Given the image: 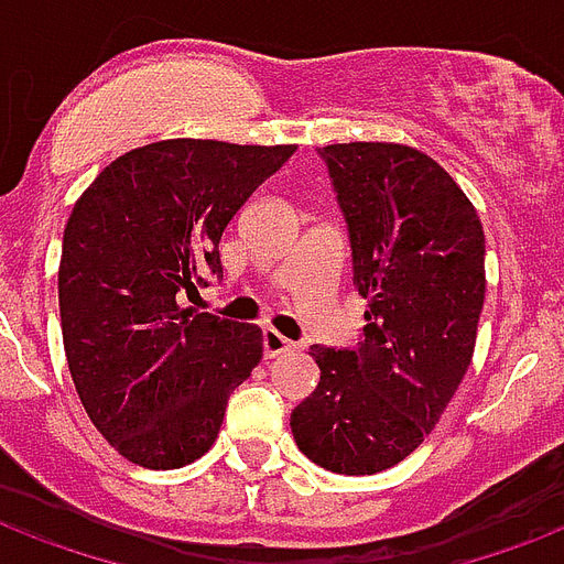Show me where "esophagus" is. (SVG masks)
I'll return each mask as SVG.
<instances>
[{
	"instance_id": "1",
	"label": "esophagus",
	"mask_w": 564,
	"mask_h": 564,
	"mask_svg": "<svg viewBox=\"0 0 564 564\" xmlns=\"http://www.w3.org/2000/svg\"><path fill=\"white\" fill-rule=\"evenodd\" d=\"M292 349H295V343H292V339H286L283 334H278L274 328L263 330V355L265 358H278V355H283V351H292Z\"/></svg>"
}]
</instances>
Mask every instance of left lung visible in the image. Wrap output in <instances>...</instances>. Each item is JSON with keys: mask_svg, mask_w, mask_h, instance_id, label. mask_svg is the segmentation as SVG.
<instances>
[{"mask_svg": "<svg viewBox=\"0 0 564 564\" xmlns=\"http://www.w3.org/2000/svg\"><path fill=\"white\" fill-rule=\"evenodd\" d=\"M349 230L351 286L367 299L358 346H311L319 384L290 416L330 473L399 464L435 429L476 346L482 221L435 159L402 144L319 148Z\"/></svg>", "mask_w": 564, "mask_h": 564, "instance_id": "8db88e82", "label": "left lung"}]
</instances>
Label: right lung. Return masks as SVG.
<instances>
[{
    "instance_id": "add662e5",
    "label": "right lung",
    "mask_w": 564,
    "mask_h": 564,
    "mask_svg": "<svg viewBox=\"0 0 564 564\" xmlns=\"http://www.w3.org/2000/svg\"><path fill=\"white\" fill-rule=\"evenodd\" d=\"M292 144L171 139L97 174L64 227L58 311L82 405L127 462L174 470L213 446L263 358L253 325L180 307L221 278V234Z\"/></svg>"
}]
</instances>
